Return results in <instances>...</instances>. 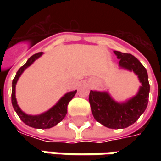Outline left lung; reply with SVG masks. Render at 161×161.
<instances>
[{"instance_id":"8db88e82","label":"left lung","mask_w":161,"mask_h":161,"mask_svg":"<svg viewBox=\"0 0 161 161\" xmlns=\"http://www.w3.org/2000/svg\"><path fill=\"white\" fill-rule=\"evenodd\" d=\"M119 59V67L133 71L141 86L137 94L125 102H117L107 91L90 90L89 101L94 118L104 126L124 129L132 125L145 111L150 93L148 73L144 66L130 53L114 51Z\"/></svg>"}]
</instances>
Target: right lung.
Returning <instances> with one entry per match:
<instances>
[{
  "instance_id": "obj_1",
  "label": "right lung",
  "mask_w": 161,
  "mask_h": 161,
  "mask_svg": "<svg viewBox=\"0 0 161 161\" xmlns=\"http://www.w3.org/2000/svg\"><path fill=\"white\" fill-rule=\"evenodd\" d=\"M43 54L42 52L37 53H35L27 61V63L19 68V70L17 71L15 78L12 80V91H11V103L12 107L18 114L19 117L22 120L23 123H25L27 125L36 129H48L51 127L55 126L57 124H59L63 120L67 114V106L69 102L72 99V97L75 96L77 90H73L71 92H68L64 94V96L62 97L59 101L53 107L47 110L46 112L42 113L40 114H26L23 112L20 108L19 107L17 99H16V84L18 82L19 77L21 76L23 71H25L28 67L34 63L36 59H38Z\"/></svg>"
}]
</instances>
